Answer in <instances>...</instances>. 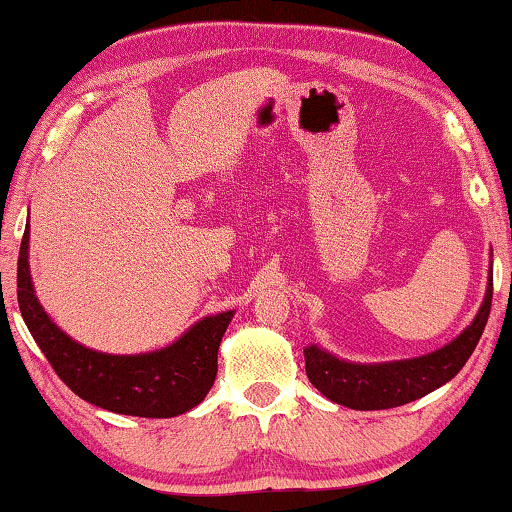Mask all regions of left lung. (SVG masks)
<instances>
[{
	"label": "left lung",
	"instance_id": "left-lung-1",
	"mask_svg": "<svg viewBox=\"0 0 512 512\" xmlns=\"http://www.w3.org/2000/svg\"><path fill=\"white\" fill-rule=\"evenodd\" d=\"M492 309V274L487 279L485 300L469 328L439 351L420 358L374 362H346L311 344L305 348V367L311 385L335 404L355 411H379L402 406L429 395L443 383L455 379L464 362L480 342Z\"/></svg>",
	"mask_w": 512,
	"mask_h": 512
}]
</instances>
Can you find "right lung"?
Wrapping results in <instances>:
<instances>
[{"label":"right lung","mask_w":512,"mask_h":512,"mask_svg":"<svg viewBox=\"0 0 512 512\" xmlns=\"http://www.w3.org/2000/svg\"><path fill=\"white\" fill-rule=\"evenodd\" d=\"M29 224L18 256V305L50 365L80 399L138 418H175L198 406L217 379V353L233 311L207 316L152 353L113 355L71 339L41 307L29 274Z\"/></svg>","instance_id":"obj_1"}]
</instances>
